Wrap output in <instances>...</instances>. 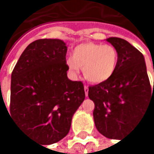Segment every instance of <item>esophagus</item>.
Returning a JSON list of instances; mask_svg holds the SVG:
<instances>
[{"instance_id": "esophagus-1", "label": "esophagus", "mask_w": 154, "mask_h": 154, "mask_svg": "<svg viewBox=\"0 0 154 154\" xmlns=\"http://www.w3.org/2000/svg\"><path fill=\"white\" fill-rule=\"evenodd\" d=\"M84 89H85V95H86V97H88V88L87 86H85Z\"/></svg>"}]
</instances>
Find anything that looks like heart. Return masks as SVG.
<instances>
[{
	"label": "heart",
	"instance_id": "b5f03b06",
	"mask_svg": "<svg viewBox=\"0 0 154 154\" xmlns=\"http://www.w3.org/2000/svg\"><path fill=\"white\" fill-rule=\"evenodd\" d=\"M118 61L119 54L115 47L89 42L75 46L73 56L66 58V65L74 74H78L82 67L88 81L100 84L113 75Z\"/></svg>",
	"mask_w": 154,
	"mask_h": 154
}]
</instances>
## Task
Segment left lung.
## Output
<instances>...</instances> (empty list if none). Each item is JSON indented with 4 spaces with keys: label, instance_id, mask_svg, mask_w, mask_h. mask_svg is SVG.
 <instances>
[{
    "label": "left lung",
    "instance_id": "1",
    "mask_svg": "<svg viewBox=\"0 0 154 154\" xmlns=\"http://www.w3.org/2000/svg\"><path fill=\"white\" fill-rule=\"evenodd\" d=\"M106 41L118 52V66L109 80L89 87L88 97L95 104L97 130L109 139H119L154 104V83L152 89L144 57L139 50L119 37Z\"/></svg>",
    "mask_w": 154,
    "mask_h": 154
}]
</instances>
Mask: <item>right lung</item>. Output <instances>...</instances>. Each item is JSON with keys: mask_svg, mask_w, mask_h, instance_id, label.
<instances>
[{"mask_svg": "<svg viewBox=\"0 0 154 154\" xmlns=\"http://www.w3.org/2000/svg\"><path fill=\"white\" fill-rule=\"evenodd\" d=\"M67 46L60 39H39L23 52L12 73L11 116L44 145L67 135L85 100L81 81L67 78Z\"/></svg>", "mask_w": 154, "mask_h": 154, "instance_id": "right-lung-1", "label": "right lung"}]
</instances>
